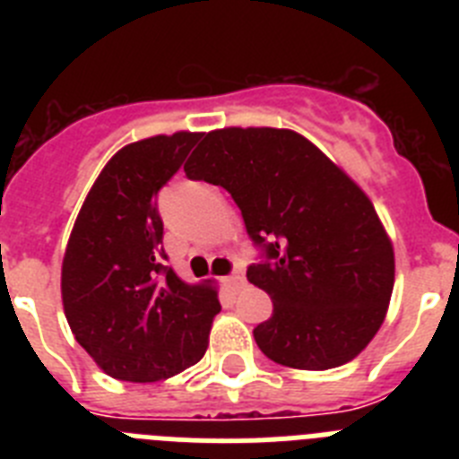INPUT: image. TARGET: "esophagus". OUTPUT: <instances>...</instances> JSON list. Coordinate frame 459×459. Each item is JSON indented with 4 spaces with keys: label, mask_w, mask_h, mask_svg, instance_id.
Returning a JSON list of instances; mask_svg holds the SVG:
<instances>
[{
    "label": "esophagus",
    "mask_w": 459,
    "mask_h": 459,
    "mask_svg": "<svg viewBox=\"0 0 459 459\" xmlns=\"http://www.w3.org/2000/svg\"><path fill=\"white\" fill-rule=\"evenodd\" d=\"M225 285L230 287V290H232V291L241 290V287L246 285V275H243V271H234L232 275H227Z\"/></svg>",
    "instance_id": "34e87169"
}]
</instances>
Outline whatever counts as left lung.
<instances>
[{
    "label": "left lung",
    "mask_w": 459,
    "mask_h": 459,
    "mask_svg": "<svg viewBox=\"0 0 459 459\" xmlns=\"http://www.w3.org/2000/svg\"><path fill=\"white\" fill-rule=\"evenodd\" d=\"M184 169L241 209L259 250L246 275L273 301L253 331L266 359L328 370L366 350L386 315L395 262L375 206L342 169L282 128L206 133Z\"/></svg>",
    "instance_id": "8db88e82"
}]
</instances>
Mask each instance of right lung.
<instances>
[{
  "label": "right lung",
  "mask_w": 459,
  "mask_h": 459,
  "mask_svg": "<svg viewBox=\"0 0 459 459\" xmlns=\"http://www.w3.org/2000/svg\"><path fill=\"white\" fill-rule=\"evenodd\" d=\"M202 133L133 142L89 190L62 266L71 331L109 377L169 379L204 356L216 290L186 285L165 266L158 193L179 172Z\"/></svg>",
  "instance_id": "add662e5"
}]
</instances>
